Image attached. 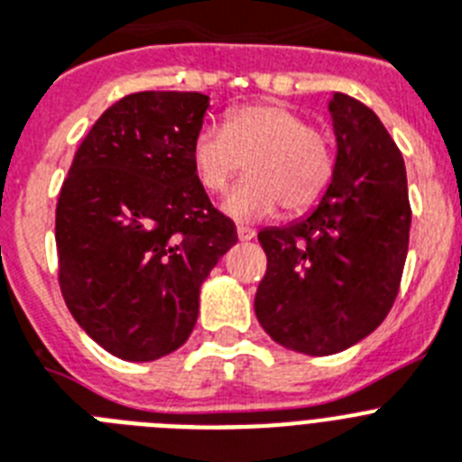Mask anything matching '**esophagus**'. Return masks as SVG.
<instances>
[{"mask_svg":"<svg viewBox=\"0 0 462 462\" xmlns=\"http://www.w3.org/2000/svg\"><path fill=\"white\" fill-rule=\"evenodd\" d=\"M237 235L242 242H251L255 237V230L254 227H246V225H237Z\"/></svg>","mask_w":462,"mask_h":462,"instance_id":"obj_1","label":"esophagus"}]
</instances>
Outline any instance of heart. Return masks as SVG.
Listing matches in <instances>:
<instances>
[{"instance_id": "obj_1", "label": "heart", "mask_w": 462, "mask_h": 462, "mask_svg": "<svg viewBox=\"0 0 462 462\" xmlns=\"http://www.w3.org/2000/svg\"><path fill=\"white\" fill-rule=\"evenodd\" d=\"M189 159L211 195H220L246 164L249 178L225 199V211L237 220L265 218L282 204L289 213L308 211L324 197L336 169L328 135L284 103L235 107L223 129L201 126Z\"/></svg>"}]
</instances>
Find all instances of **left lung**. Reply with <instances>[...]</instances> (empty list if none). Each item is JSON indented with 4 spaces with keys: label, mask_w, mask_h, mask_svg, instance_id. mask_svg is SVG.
<instances>
[{
    "label": "left lung",
    "mask_w": 462,
    "mask_h": 462,
    "mask_svg": "<svg viewBox=\"0 0 462 462\" xmlns=\"http://www.w3.org/2000/svg\"><path fill=\"white\" fill-rule=\"evenodd\" d=\"M338 157L308 218L265 227L255 317L274 343L336 355L383 324L402 284L411 204L399 147L375 112L347 93L328 103Z\"/></svg>",
    "instance_id": "8db88e82"
}]
</instances>
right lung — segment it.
<instances>
[{"label":"right lung","mask_w":462,"mask_h":462,"mask_svg":"<svg viewBox=\"0 0 462 462\" xmlns=\"http://www.w3.org/2000/svg\"><path fill=\"white\" fill-rule=\"evenodd\" d=\"M207 107L197 91L124 96L93 124L60 188V293L77 324L126 362L189 338L201 282L237 244L189 159Z\"/></svg>","instance_id":"obj_1"}]
</instances>
